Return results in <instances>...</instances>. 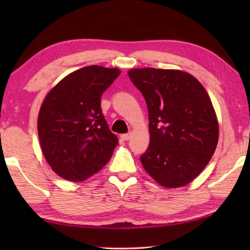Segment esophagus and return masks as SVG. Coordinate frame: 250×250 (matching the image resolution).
<instances>
[{
  "label": "esophagus",
  "mask_w": 250,
  "mask_h": 250,
  "mask_svg": "<svg viewBox=\"0 0 250 250\" xmlns=\"http://www.w3.org/2000/svg\"><path fill=\"white\" fill-rule=\"evenodd\" d=\"M120 137H121L122 140H125V141H128L129 139H130L131 137H132V133H131V132H130V133H125V134H121Z\"/></svg>",
  "instance_id": "34e87169"
}]
</instances>
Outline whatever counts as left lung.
I'll use <instances>...</instances> for the list:
<instances>
[{
  "label": "left lung",
  "mask_w": 250,
  "mask_h": 250,
  "mask_svg": "<svg viewBox=\"0 0 250 250\" xmlns=\"http://www.w3.org/2000/svg\"><path fill=\"white\" fill-rule=\"evenodd\" d=\"M131 82L149 111L150 145L145 170L167 188L185 186L204 170L218 143V120L205 88L177 69L132 68Z\"/></svg>",
  "instance_id": "8db88e82"
}]
</instances>
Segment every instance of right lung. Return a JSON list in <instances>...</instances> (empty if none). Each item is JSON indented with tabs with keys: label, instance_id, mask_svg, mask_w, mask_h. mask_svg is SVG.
I'll use <instances>...</instances> for the list:
<instances>
[{
	"label": "right lung",
	"instance_id": "right-lung-1",
	"mask_svg": "<svg viewBox=\"0 0 250 250\" xmlns=\"http://www.w3.org/2000/svg\"><path fill=\"white\" fill-rule=\"evenodd\" d=\"M119 68L87 66L48 91L41 105L37 131L52 170L71 182L99 172L111 158L118 138L101 111V96L120 75Z\"/></svg>",
	"mask_w": 250,
	"mask_h": 250
}]
</instances>
